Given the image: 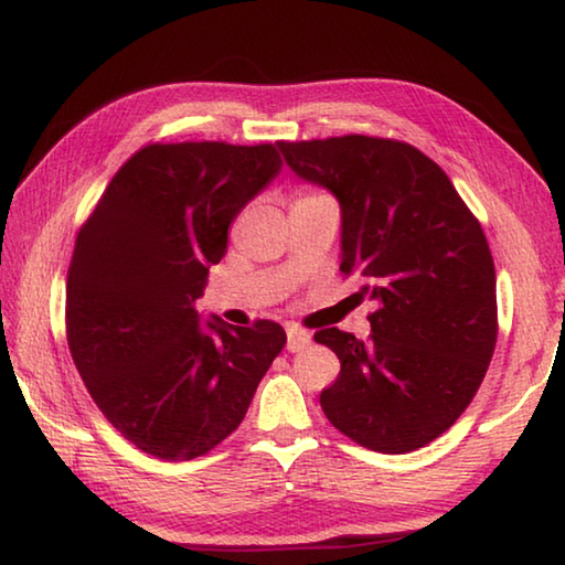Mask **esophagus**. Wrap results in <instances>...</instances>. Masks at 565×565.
Instances as JSON below:
<instances>
[{
    "label": "esophagus",
    "mask_w": 565,
    "mask_h": 565,
    "mask_svg": "<svg viewBox=\"0 0 565 565\" xmlns=\"http://www.w3.org/2000/svg\"><path fill=\"white\" fill-rule=\"evenodd\" d=\"M311 343V333L303 331L299 327H289L286 329V349L289 351H303Z\"/></svg>",
    "instance_id": "obj_1"
}]
</instances>
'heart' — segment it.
Returning a JSON list of instances; mask_svg holds the SVG:
<instances>
[{
    "mask_svg": "<svg viewBox=\"0 0 565 565\" xmlns=\"http://www.w3.org/2000/svg\"><path fill=\"white\" fill-rule=\"evenodd\" d=\"M303 199H313V196H303Z\"/></svg>",
    "mask_w": 565,
    "mask_h": 565,
    "instance_id": "heart-1",
    "label": "heart"
}]
</instances>
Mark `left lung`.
<instances>
[{"mask_svg": "<svg viewBox=\"0 0 565 565\" xmlns=\"http://www.w3.org/2000/svg\"><path fill=\"white\" fill-rule=\"evenodd\" d=\"M286 164L341 206V274L361 279L371 337L321 329L341 361L321 408L351 441L381 454L431 444L471 404L499 317L495 269L478 218L446 171L396 139L279 141Z\"/></svg>", "mask_w": 565, "mask_h": 565, "instance_id": "obj_1", "label": "left lung"}]
</instances>
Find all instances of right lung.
<instances>
[{
	"label": "right lung",
	"mask_w": 565,
	"mask_h": 565,
	"mask_svg": "<svg viewBox=\"0 0 565 565\" xmlns=\"http://www.w3.org/2000/svg\"><path fill=\"white\" fill-rule=\"evenodd\" d=\"M281 171L274 145L139 149L79 228L66 341L109 424L145 454L191 461L236 431L286 333L202 321L194 301L236 214Z\"/></svg>",
	"instance_id": "obj_1"
}]
</instances>
